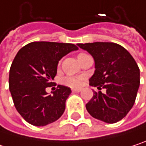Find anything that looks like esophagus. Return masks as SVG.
Returning <instances> with one entry per match:
<instances>
[{
	"instance_id": "34e87169",
	"label": "esophagus",
	"mask_w": 146,
	"mask_h": 146,
	"mask_svg": "<svg viewBox=\"0 0 146 146\" xmlns=\"http://www.w3.org/2000/svg\"><path fill=\"white\" fill-rule=\"evenodd\" d=\"M72 90H73V92L78 93V92H80L81 91V89H73Z\"/></svg>"
}]
</instances>
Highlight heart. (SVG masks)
<instances>
[{
	"label": "heart",
	"instance_id": "obj_1",
	"mask_svg": "<svg viewBox=\"0 0 146 146\" xmlns=\"http://www.w3.org/2000/svg\"><path fill=\"white\" fill-rule=\"evenodd\" d=\"M64 84H66L68 86L71 87H79L83 84L84 82V77L79 76V77H66L63 79Z\"/></svg>",
	"mask_w": 146,
	"mask_h": 146
}]
</instances>
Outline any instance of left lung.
<instances>
[{
	"instance_id": "8db88e82",
	"label": "left lung",
	"mask_w": 146,
	"mask_h": 146,
	"mask_svg": "<svg viewBox=\"0 0 146 146\" xmlns=\"http://www.w3.org/2000/svg\"><path fill=\"white\" fill-rule=\"evenodd\" d=\"M95 61L90 85L106 92L94 91L86 104L88 112L107 123L123 119L133 107L139 87V68L130 53L120 44L94 42L78 44Z\"/></svg>"
}]
</instances>
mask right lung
Returning a JSON list of instances; mask_svg holds the SVG:
<instances>
[{
	"instance_id": "add662e5",
	"label": "right lung",
	"mask_w": 146,
	"mask_h": 146,
	"mask_svg": "<svg viewBox=\"0 0 146 146\" xmlns=\"http://www.w3.org/2000/svg\"><path fill=\"white\" fill-rule=\"evenodd\" d=\"M78 48L73 44L38 41L26 44L16 55L9 73V90L18 113L29 123L45 126L63 114L71 89L58 85L48 94L59 61Z\"/></svg>"
}]
</instances>
